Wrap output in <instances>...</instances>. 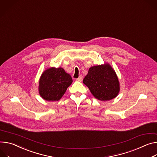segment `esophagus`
Wrapping results in <instances>:
<instances>
[{
  "label": "esophagus",
  "mask_w": 157,
  "mask_h": 157,
  "mask_svg": "<svg viewBox=\"0 0 157 157\" xmlns=\"http://www.w3.org/2000/svg\"><path fill=\"white\" fill-rule=\"evenodd\" d=\"M82 79H83L82 76V75H80V76H79V78L77 79V80L79 81H82Z\"/></svg>",
  "instance_id": "obj_1"
}]
</instances>
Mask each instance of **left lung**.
<instances>
[{
  "mask_svg": "<svg viewBox=\"0 0 157 157\" xmlns=\"http://www.w3.org/2000/svg\"><path fill=\"white\" fill-rule=\"evenodd\" d=\"M93 95L100 101L115 98L120 91V84L115 71L108 64L93 66L83 79Z\"/></svg>",
  "mask_w": 157,
  "mask_h": 157,
  "instance_id": "obj_1",
  "label": "left lung"
}]
</instances>
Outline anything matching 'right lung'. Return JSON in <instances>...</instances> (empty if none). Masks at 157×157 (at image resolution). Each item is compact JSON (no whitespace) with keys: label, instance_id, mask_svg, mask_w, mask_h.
Segmentation results:
<instances>
[{"label":"right lung","instance_id":"right-lung-1","mask_svg":"<svg viewBox=\"0 0 157 157\" xmlns=\"http://www.w3.org/2000/svg\"><path fill=\"white\" fill-rule=\"evenodd\" d=\"M70 75L61 67H51L42 74L39 82L40 96L46 101H58L72 83Z\"/></svg>","mask_w":157,"mask_h":157}]
</instances>
